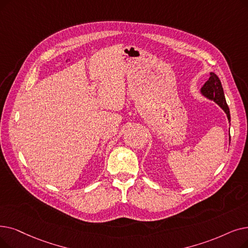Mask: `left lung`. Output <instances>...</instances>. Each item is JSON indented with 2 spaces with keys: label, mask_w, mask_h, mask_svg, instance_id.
I'll return each instance as SVG.
<instances>
[{
  "label": "left lung",
  "mask_w": 248,
  "mask_h": 248,
  "mask_svg": "<svg viewBox=\"0 0 248 248\" xmlns=\"http://www.w3.org/2000/svg\"><path fill=\"white\" fill-rule=\"evenodd\" d=\"M202 95H203L204 97L213 100L214 102H216L221 108L224 110V112L227 115L228 121L230 123L231 117H230V110L229 107L227 105V102H226L225 99V95H224V90L222 87V84L220 79L215 73H210V78L209 80L203 84V86L201 89Z\"/></svg>",
  "instance_id": "left-lung-1"
}]
</instances>
